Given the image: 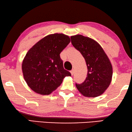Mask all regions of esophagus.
Wrapping results in <instances>:
<instances>
[{
	"instance_id": "obj_1",
	"label": "esophagus",
	"mask_w": 132,
	"mask_h": 132,
	"mask_svg": "<svg viewBox=\"0 0 132 132\" xmlns=\"http://www.w3.org/2000/svg\"><path fill=\"white\" fill-rule=\"evenodd\" d=\"M70 72H71V75H74V70H71V71H70Z\"/></svg>"
}]
</instances>
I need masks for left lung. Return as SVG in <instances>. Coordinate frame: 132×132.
Here are the masks:
<instances>
[{"mask_svg": "<svg viewBox=\"0 0 132 132\" xmlns=\"http://www.w3.org/2000/svg\"><path fill=\"white\" fill-rule=\"evenodd\" d=\"M71 43L85 58L87 77L76 87L83 96L95 98L105 92L112 81L113 70L108 57L95 40L81 34L71 37Z\"/></svg>", "mask_w": 132, "mask_h": 132, "instance_id": "left-lung-1", "label": "left lung"}]
</instances>
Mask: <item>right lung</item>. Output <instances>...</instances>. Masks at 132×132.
Masks as SVG:
<instances>
[{"label": "right lung", "instance_id": "obj_1", "mask_svg": "<svg viewBox=\"0 0 132 132\" xmlns=\"http://www.w3.org/2000/svg\"><path fill=\"white\" fill-rule=\"evenodd\" d=\"M70 37L62 33L49 34L36 43L24 58L21 65L27 85L37 94L47 95L61 85L65 77L60 53L70 43Z\"/></svg>", "mask_w": 132, "mask_h": 132}]
</instances>
